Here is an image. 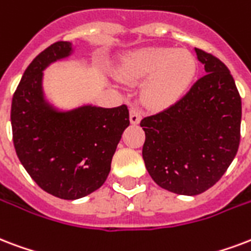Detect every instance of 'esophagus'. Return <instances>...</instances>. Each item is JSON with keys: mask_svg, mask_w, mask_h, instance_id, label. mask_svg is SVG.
Instances as JSON below:
<instances>
[{"mask_svg": "<svg viewBox=\"0 0 251 251\" xmlns=\"http://www.w3.org/2000/svg\"><path fill=\"white\" fill-rule=\"evenodd\" d=\"M141 117H142V113H141V109L137 108V106H131L130 108V122L133 125H137L141 121Z\"/></svg>", "mask_w": 251, "mask_h": 251, "instance_id": "esophagus-1", "label": "esophagus"}]
</instances>
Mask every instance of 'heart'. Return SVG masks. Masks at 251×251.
Masks as SVG:
<instances>
[{
  "instance_id": "b5f03b06",
  "label": "heart",
  "mask_w": 251,
  "mask_h": 251,
  "mask_svg": "<svg viewBox=\"0 0 251 251\" xmlns=\"http://www.w3.org/2000/svg\"><path fill=\"white\" fill-rule=\"evenodd\" d=\"M196 59L187 50L150 47L126 57L120 76L129 83L146 80L142 99L150 108L162 109L176 102L192 84Z\"/></svg>"
}]
</instances>
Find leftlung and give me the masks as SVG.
I'll use <instances>...</instances> for the list:
<instances>
[{"mask_svg": "<svg viewBox=\"0 0 251 251\" xmlns=\"http://www.w3.org/2000/svg\"><path fill=\"white\" fill-rule=\"evenodd\" d=\"M206 74L180 100L141 121L142 156L152 180L179 195L202 194L234 159L241 138V96L219 57L195 49Z\"/></svg>", "mask_w": 251, "mask_h": 251, "instance_id": "obj_1", "label": "left lung"}]
</instances>
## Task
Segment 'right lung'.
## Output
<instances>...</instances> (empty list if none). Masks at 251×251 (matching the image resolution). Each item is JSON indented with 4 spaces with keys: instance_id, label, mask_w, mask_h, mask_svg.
Returning a JSON list of instances; mask_svg holds the SVG:
<instances>
[{
    "instance_id": "right-lung-1",
    "label": "right lung",
    "mask_w": 251,
    "mask_h": 251,
    "mask_svg": "<svg viewBox=\"0 0 251 251\" xmlns=\"http://www.w3.org/2000/svg\"><path fill=\"white\" fill-rule=\"evenodd\" d=\"M70 42H55L25 71L11 101V130L17 155L43 191L75 200L104 184L114 151L129 126L125 104L104 109L84 106L59 113L45 104L42 71L70 55Z\"/></svg>"
}]
</instances>
